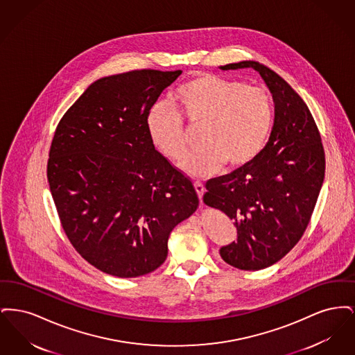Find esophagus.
I'll use <instances>...</instances> for the list:
<instances>
[{
	"instance_id": "esophagus-1",
	"label": "esophagus",
	"mask_w": 355,
	"mask_h": 355,
	"mask_svg": "<svg viewBox=\"0 0 355 355\" xmlns=\"http://www.w3.org/2000/svg\"><path fill=\"white\" fill-rule=\"evenodd\" d=\"M194 187H196V191H197V194H198V198H200V201L202 202V196L203 191H205V187H203L202 184L201 182H194Z\"/></svg>"
}]
</instances>
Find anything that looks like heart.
Instances as JSON below:
<instances>
[{"label": "heart", "mask_w": 355, "mask_h": 355, "mask_svg": "<svg viewBox=\"0 0 355 355\" xmlns=\"http://www.w3.org/2000/svg\"><path fill=\"white\" fill-rule=\"evenodd\" d=\"M169 103H157L148 116L153 145L171 161L186 152L182 119L201 126L197 145L180 162L189 175L205 178L229 169L243 168L265 149L270 138L275 107L263 86L246 85L216 74H200L182 85Z\"/></svg>", "instance_id": "1"}]
</instances>
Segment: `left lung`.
Segmentation results:
<instances>
[{
	"label": "left lung",
	"mask_w": 355,
	"mask_h": 355,
	"mask_svg": "<svg viewBox=\"0 0 355 355\" xmlns=\"http://www.w3.org/2000/svg\"><path fill=\"white\" fill-rule=\"evenodd\" d=\"M222 70L252 68L268 85L274 128L261 154L243 168L206 182L203 202L223 211L236 241L220 249L241 270H261L282 259L304 236L324 178L321 135L307 105L271 69L241 61Z\"/></svg>",
	"instance_id": "obj_1"
}]
</instances>
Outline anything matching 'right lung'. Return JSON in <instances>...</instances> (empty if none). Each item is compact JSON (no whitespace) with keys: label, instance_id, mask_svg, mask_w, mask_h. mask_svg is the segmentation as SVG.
<instances>
[{"label":"right lung","instance_id":"1","mask_svg":"<svg viewBox=\"0 0 355 355\" xmlns=\"http://www.w3.org/2000/svg\"><path fill=\"white\" fill-rule=\"evenodd\" d=\"M182 70H133L90 85L60 121L48 181L61 225L90 265L119 278L159 268L171 230L198 207L191 181L157 152L148 116Z\"/></svg>","mask_w":355,"mask_h":355}]
</instances>
